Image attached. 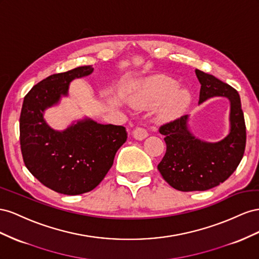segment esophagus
<instances>
[{"instance_id": "obj_1", "label": "esophagus", "mask_w": 259, "mask_h": 259, "mask_svg": "<svg viewBox=\"0 0 259 259\" xmlns=\"http://www.w3.org/2000/svg\"><path fill=\"white\" fill-rule=\"evenodd\" d=\"M132 135H134V138L136 140H139V141H142L145 138L149 137V132H147L146 129L142 128V127H137L134 132H132Z\"/></svg>"}]
</instances>
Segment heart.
<instances>
[{"instance_id": "obj_1", "label": "heart", "mask_w": 259, "mask_h": 259, "mask_svg": "<svg viewBox=\"0 0 259 259\" xmlns=\"http://www.w3.org/2000/svg\"><path fill=\"white\" fill-rule=\"evenodd\" d=\"M128 100L134 106L147 107L162 102L160 115L176 117L181 115L190 104V93L178 82L167 76H155L138 82L128 94Z\"/></svg>"}]
</instances>
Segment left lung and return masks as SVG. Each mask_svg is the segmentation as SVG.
I'll list each match as a JSON object with an SVG mask.
<instances>
[{"label": "left lung", "mask_w": 259, "mask_h": 259, "mask_svg": "<svg viewBox=\"0 0 259 259\" xmlns=\"http://www.w3.org/2000/svg\"><path fill=\"white\" fill-rule=\"evenodd\" d=\"M195 73L201 83L198 104L217 97L230 102V129L220 141H204L191 132L188 115L159 128L165 136L167 150L157 168L169 186L182 192L206 191L226 181L239 166L246 143L238 91L208 73L198 69Z\"/></svg>", "instance_id": "obj_1"}]
</instances>
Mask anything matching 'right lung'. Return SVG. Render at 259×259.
Returning a JSON list of instances; mask_svg holds the SVG:
<instances>
[{
    "label": "right lung",
    "mask_w": 259,
    "mask_h": 259,
    "mask_svg": "<svg viewBox=\"0 0 259 259\" xmlns=\"http://www.w3.org/2000/svg\"><path fill=\"white\" fill-rule=\"evenodd\" d=\"M93 72L81 66L55 73L35 84L24 99L19 119L21 154L28 170L57 193L78 195L97 188L127 140L122 125L102 124L83 118L65 130L51 128L44 112L68 97L72 80Z\"/></svg>",
    "instance_id": "obj_1"
}]
</instances>
